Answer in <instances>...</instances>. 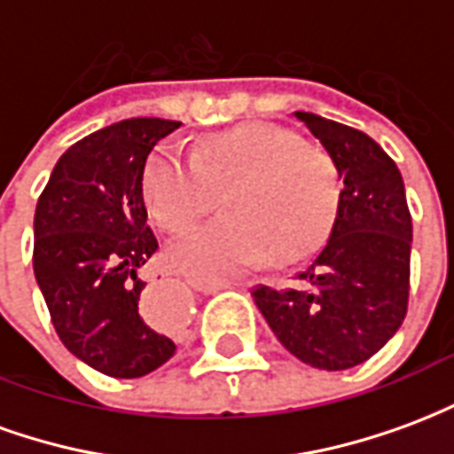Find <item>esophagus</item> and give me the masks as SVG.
<instances>
[{
    "mask_svg": "<svg viewBox=\"0 0 454 454\" xmlns=\"http://www.w3.org/2000/svg\"><path fill=\"white\" fill-rule=\"evenodd\" d=\"M189 285L194 286V289H199V292H207V294H216V292H221V289H228V282H199V279H192Z\"/></svg>",
    "mask_w": 454,
    "mask_h": 454,
    "instance_id": "34e87169",
    "label": "esophagus"
}]
</instances>
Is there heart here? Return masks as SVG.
Wrapping results in <instances>:
<instances>
[{
  "label": "heart",
  "instance_id": "heart-1",
  "mask_svg": "<svg viewBox=\"0 0 454 454\" xmlns=\"http://www.w3.org/2000/svg\"><path fill=\"white\" fill-rule=\"evenodd\" d=\"M226 199L228 216L169 247V262L199 282H223L262 260L311 253L333 223L340 175L333 158L296 133L246 123L197 140L194 158L160 145L143 169V197L158 223L184 233Z\"/></svg>",
  "mask_w": 454,
  "mask_h": 454
}]
</instances>
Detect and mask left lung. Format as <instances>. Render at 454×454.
Listing matches in <instances>:
<instances>
[{
  "instance_id": "obj_1",
  "label": "left lung",
  "mask_w": 454,
  "mask_h": 454,
  "mask_svg": "<svg viewBox=\"0 0 454 454\" xmlns=\"http://www.w3.org/2000/svg\"><path fill=\"white\" fill-rule=\"evenodd\" d=\"M321 140L342 179L325 246L292 285L253 286L265 321L294 357L340 372L370 360L406 318L411 211L396 162L367 133L294 112Z\"/></svg>"
}]
</instances>
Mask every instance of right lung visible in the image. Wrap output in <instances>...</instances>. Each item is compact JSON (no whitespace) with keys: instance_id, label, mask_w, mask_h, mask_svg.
I'll list each match as a JSON object with an SVG mask.
<instances>
[{"instance_id":"add662e5","label":"right lung","mask_w":454,"mask_h":454,"mask_svg":"<svg viewBox=\"0 0 454 454\" xmlns=\"http://www.w3.org/2000/svg\"><path fill=\"white\" fill-rule=\"evenodd\" d=\"M179 121L126 119L65 150L38 197L34 272L55 333L74 357L136 380L175 355L140 314V267L158 253L143 201V169Z\"/></svg>"}]
</instances>
